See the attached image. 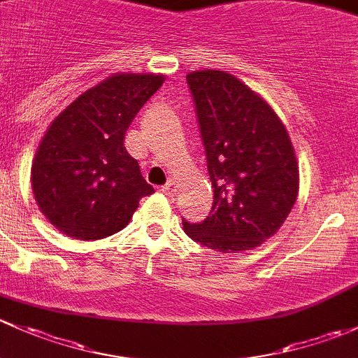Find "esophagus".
Returning a JSON list of instances; mask_svg holds the SVG:
<instances>
[{
  "label": "esophagus",
  "instance_id": "esophagus-1",
  "mask_svg": "<svg viewBox=\"0 0 358 358\" xmlns=\"http://www.w3.org/2000/svg\"><path fill=\"white\" fill-rule=\"evenodd\" d=\"M162 193H165L167 196H174L178 193V184H176V180H169L165 186H162Z\"/></svg>",
  "mask_w": 358,
  "mask_h": 358
}]
</instances>
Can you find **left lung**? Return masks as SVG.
I'll return each mask as SVG.
<instances>
[{"instance_id": "left-lung-1", "label": "left lung", "mask_w": 358, "mask_h": 358, "mask_svg": "<svg viewBox=\"0 0 358 358\" xmlns=\"http://www.w3.org/2000/svg\"><path fill=\"white\" fill-rule=\"evenodd\" d=\"M186 80L213 205L205 220L182 227L215 252L253 250L278 233L296 201L300 174L288 131L271 105L231 73L194 70Z\"/></svg>"}]
</instances>
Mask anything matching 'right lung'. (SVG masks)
Returning <instances> with one entry per match:
<instances>
[{"label": "right lung", "mask_w": 358, "mask_h": 358, "mask_svg": "<svg viewBox=\"0 0 358 358\" xmlns=\"http://www.w3.org/2000/svg\"><path fill=\"white\" fill-rule=\"evenodd\" d=\"M165 76L113 73L84 91L51 122L32 162L36 203L73 239L122 231L153 193L124 146L125 132Z\"/></svg>", "instance_id": "add662e5"}]
</instances>
